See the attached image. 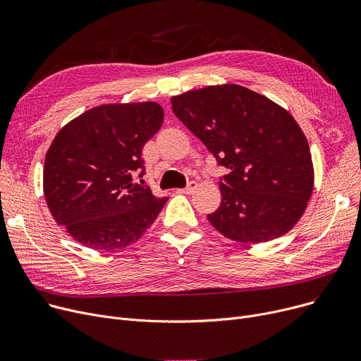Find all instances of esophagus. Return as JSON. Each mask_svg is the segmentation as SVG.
I'll return each instance as SVG.
<instances>
[{"label": "esophagus", "mask_w": 361, "mask_h": 361, "mask_svg": "<svg viewBox=\"0 0 361 361\" xmlns=\"http://www.w3.org/2000/svg\"><path fill=\"white\" fill-rule=\"evenodd\" d=\"M197 188V183L196 181H190L187 184V187H184V188H180V193H184V195H190V193H193L195 190Z\"/></svg>", "instance_id": "obj_1"}]
</instances>
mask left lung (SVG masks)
<instances>
[{
	"label": "left lung",
	"instance_id": "1",
	"mask_svg": "<svg viewBox=\"0 0 361 361\" xmlns=\"http://www.w3.org/2000/svg\"><path fill=\"white\" fill-rule=\"evenodd\" d=\"M178 120L231 173L207 215L226 238L260 244L287 234L314 187L309 142L291 114L263 94L225 83L171 98Z\"/></svg>",
	"mask_w": 361,
	"mask_h": 361
}]
</instances>
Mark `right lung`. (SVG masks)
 Listing matches in <instances>:
<instances>
[{
    "label": "right lung",
    "mask_w": 361,
    "mask_h": 361,
    "mask_svg": "<svg viewBox=\"0 0 361 361\" xmlns=\"http://www.w3.org/2000/svg\"><path fill=\"white\" fill-rule=\"evenodd\" d=\"M164 121L157 102L104 104L67 123L45 157L44 195L56 224L98 252L137 241L166 203L149 187L142 149Z\"/></svg>",
    "instance_id": "right-lung-1"
}]
</instances>
